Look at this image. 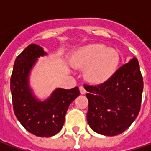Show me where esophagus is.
Returning a JSON list of instances; mask_svg holds the SVG:
<instances>
[{"label":"esophagus","mask_w":151,"mask_h":151,"mask_svg":"<svg viewBox=\"0 0 151 151\" xmlns=\"http://www.w3.org/2000/svg\"><path fill=\"white\" fill-rule=\"evenodd\" d=\"M79 90H80V94H81V95H84V94L86 93L85 88H83V86H80V87H79Z\"/></svg>","instance_id":"obj_1"}]
</instances>
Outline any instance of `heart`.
<instances>
[{
  "mask_svg": "<svg viewBox=\"0 0 151 151\" xmlns=\"http://www.w3.org/2000/svg\"><path fill=\"white\" fill-rule=\"evenodd\" d=\"M119 62L118 51L101 44L82 47L71 57V64L76 68H85V78L96 84L105 83L114 75Z\"/></svg>",
  "mask_w": 151,
  "mask_h": 151,
  "instance_id": "1",
  "label": "heart"
}]
</instances>
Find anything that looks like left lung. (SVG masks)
Instances as JSON below:
<instances>
[{
  "label": "left lung",
  "instance_id": "1",
  "mask_svg": "<svg viewBox=\"0 0 151 151\" xmlns=\"http://www.w3.org/2000/svg\"><path fill=\"white\" fill-rule=\"evenodd\" d=\"M83 86L88 101L87 121L95 133L120 134L138 116L144 83L136 57L120 67L105 83Z\"/></svg>",
  "mask_w": 151,
  "mask_h": 151
}]
</instances>
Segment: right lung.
<instances>
[{"label":"right lung","instance_id":"obj_1","mask_svg":"<svg viewBox=\"0 0 151 151\" xmlns=\"http://www.w3.org/2000/svg\"><path fill=\"white\" fill-rule=\"evenodd\" d=\"M45 55L38 45L26 47L17 56L10 83L16 117L27 131L39 137H51L60 132L70 104L80 94L78 87L56 88L44 101L35 98L29 84V76L37 59Z\"/></svg>","mask_w":151,"mask_h":151}]
</instances>
